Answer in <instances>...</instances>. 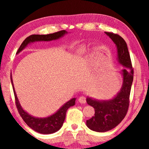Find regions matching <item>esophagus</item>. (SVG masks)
Masks as SVG:
<instances>
[{
	"label": "esophagus",
	"instance_id": "1",
	"mask_svg": "<svg viewBox=\"0 0 149 149\" xmlns=\"http://www.w3.org/2000/svg\"><path fill=\"white\" fill-rule=\"evenodd\" d=\"M78 101H79L81 104H85V102H86V98L84 96H81V97H80L79 99H78Z\"/></svg>",
	"mask_w": 149,
	"mask_h": 149
}]
</instances>
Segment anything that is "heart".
<instances>
[{"label":"heart","instance_id":"b5f03b06","mask_svg":"<svg viewBox=\"0 0 149 149\" xmlns=\"http://www.w3.org/2000/svg\"><path fill=\"white\" fill-rule=\"evenodd\" d=\"M84 49L80 50L79 51L77 52V55H78V56H81V55H82L83 54H84Z\"/></svg>","mask_w":149,"mask_h":149}]
</instances>
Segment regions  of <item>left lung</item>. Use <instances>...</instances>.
<instances>
[{"instance_id": "1", "label": "left lung", "mask_w": 149, "mask_h": 149, "mask_svg": "<svg viewBox=\"0 0 149 149\" xmlns=\"http://www.w3.org/2000/svg\"><path fill=\"white\" fill-rule=\"evenodd\" d=\"M117 47L118 61L127 70H123V83L117 96L107 101H99L87 98V104L95 108V116L87 120V127L97 132L111 130L122 122L127 114L130 105V95L133 80V68L127 44L120 35L105 32Z\"/></svg>"}]
</instances>
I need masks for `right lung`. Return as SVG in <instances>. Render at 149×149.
Listing matches in <instances>:
<instances>
[{"instance_id":"obj_1","label":"right lung","mask_w":149,"mask_h":149,"mask_svg":"<svg viewBox=\"0 0 149 149\" xmlns=\"http://www.w3.org/2000/svg\"><path fill=\"white\" fill-rule=\"evenodd\" d=\"M66 31L65 30H62L57 32H55L54 33H50L48 35H31L30 36L27 37L24 40L22 45H20L18 50H17L16 54H18L20 51H22L26 45L29 43L30 42L34 41H52V40L59 39L60 37L63 36ZM10 79L12 81V88H13L14 94L15 97V104H16V108L18 111L20 116L22 119L26 123V124L31 127L32 130H33L35 132L42 133V134H50V133H54L57 132L61 128L63 123L64 122L65 118V114L68 109L70 107L75 105V99H71L68 102L65 103L64 106L60 108L57 112L53 115L50 116L45 118H37L33 117L27 114L26 112L22 109L21 106H20L18 99H17L16 93L15 92L14 88L13 86V82H12V75H10Z\"/></svg>"}]
</instances>
